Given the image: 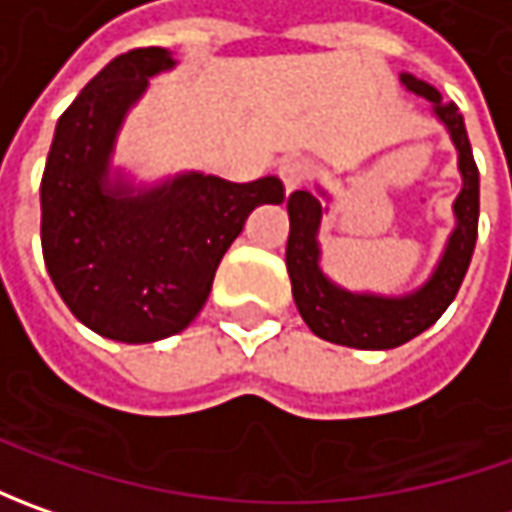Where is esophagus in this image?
Segmentation results:
<instances>
[{
    "label": "esophagus",
    "mask_w": 512,
    "mask_h": 512,
    "mask_svg": "<svg viewBox=\"0 0 512 512\" xmlns=\"http://www.w3.org/2000/svg\"><path fill=\"white\" fill-rule=\"evenodd\" d=\"M279 176L285 182V190L290 193V190L302 187L310 179V165L305 159H285V162H279Z\"/></svg>",
    "instance_id": "esophagus-1"
}]
</instances>
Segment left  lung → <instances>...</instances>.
I'll list each match as a JSON object with an SVG mask.
<instances>
[{"label":"left lung","instance_id":"8db88e82","mask_svg":"<svg viewBox=\"0 0 512 512\" xmlns=\"http://www.w3.org/2000/svg\"><path fill=\"white\" fill-rule=\"evenodd\" d=\"M402 85L416 96H424L439 116L453 145L459 150L462 193L453 202L456 230L450 233L439 267L419 290L407 296H373L350 293L336 287L319 270V242L322 202L310 190H296L287 199L290 236H287V273L293 285V299L307 327L325 342L359 347V350H390L424 333L456 299L464 273L473 259L479 233V168L470 150L464 119L453 102H442V93L422 79L402 73Z\"/></svg>","mask_w":512,"mask_h":512}]
</instances>
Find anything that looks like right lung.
<instances>
[{"mask_svg": "<svg viewBox=\"0 0 512 512\" xmlns=\"http://www.w3.org/2000/svg\"><path fill=\"white\" fill-rule=\"evenodd\" d=\"M173 65L165 48L128 50L105 65L59 116L42 173L50 279L82 325L116 342H159L185 330L250 210L285 199L276 176L239 185L182 173L148 190L110 182L128 110L150 76Z\"/></svg>", "mask_w": 512, "mask_h": 512, "instance_id": "obj_1", "label": "right lung"}]
</instances>
